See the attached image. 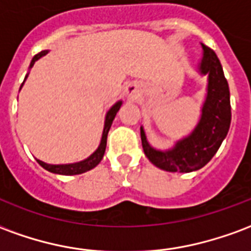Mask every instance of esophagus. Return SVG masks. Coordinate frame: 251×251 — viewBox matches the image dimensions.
<instances>
[{
  "label": "esophagus",
  "mask_w": 251,
  "mask_h": 251,
  "mask_svg": "<svg viewBox=\"0 0 251 251\" xmlns=\"http://www.w3.org/2000/svg\"><path fill=\"white\" fill-rule=\"evenodd\" d=\"M140 91H141L140 86L136 84V83H129L125 88V93L129 98H137L140 95Z\"/></svg>",
  "instance_id": "1"
}]
</instances>
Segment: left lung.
I'll return each mask as SVG.
<instances>
[{"label": "left lung", "mask_w": 251, "mask_h": 251, "mask_svg": "<svg viewBox=\"0 0 251 251\" xmlns=\"http://www.w3.org/2000/svg\"><path fill=\"white\" fill-rule=\"evenodd\" d=\"M203 57L198 72L207 76L205 98L199 122L188 136L175 142L169 149L153 148L141 126V141L145 156L157 168L167 172L188 174L203 168L214 157L226 138L231 122L230 90L215 52L201 44Z\"/></svg>", "instance_id": "left-lung-1"}]
</instances>
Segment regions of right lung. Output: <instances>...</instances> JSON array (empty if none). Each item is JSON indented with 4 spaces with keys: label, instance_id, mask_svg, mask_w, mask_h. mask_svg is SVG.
<instances>
[{
    "label": "right lung",
    "instance_id": "right-lung-1",
    "mask_svg": "<svg viewBox=\"0 0 251 251\" xmlns=\"http://www.w3.org/2000/svg\"><path fill=\"white\" fill-rule=\"evenodd\" d=\"M47 53H48V51H41L40 53L35 55L33 59H32V62H30L29 68H32L33 64H35L40 57L46 56ZM26 77H28V74H26V76H25L24 82L26 80ZM23 84H24V83H23ZM23 84H21V87H23ZM21 87H20V90H21ZM121 106H122V100H118V102H115V103L110 107L109 111L106 113L103 131H102V138H100V142H99V147L97 148V151H95L91 156H88L87 158H84L82 161H77V163L72 164H47L44 163V161H41V160H37V163L40 164L43 168L47 169L48 172H52V174L56 175H66V176L84 174V172H87L90 169L95 168V167L102 161V158H103L104 151H106V142H107V134H109L111 124H113V121H114L115 115L118 113V110L121 109Z\"/></svg>",
    "mask_w": 251,
    "mask_h": 251
}]
</instances>
